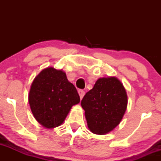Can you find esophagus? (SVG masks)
Listing matches in <instances>:
<instances>
[{
    "label": "esophagus",
    "mask_w": 161,
    "mask_h": 161,
    "mask_svg": "<svg viewBox=\"0 0 161 161\" xmlns=\"http://www.w3.org/2000/svg\"><path fill=\"white\" fill-rule=\"evenodd\" d=\"M79 97H80V99H82V97H84L85 95V92L83 91V90H79Z\"/></svg>",
    "instance_id": "esophagus-1"
}]
</instances>
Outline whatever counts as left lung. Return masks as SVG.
Listing matches in <instances>:
<instances>
[{
  "label": "left lung",
  "mask_w": 161,
  "mask_h": 161,
  "mask_svg": "<svg viewBox=\"0 0 161 161\" xmlns=\"http://www.w3.org/2000/svg\"><path fill=\"white\" fill-rule=\"evenodd\" d=\"M128 104L123 83L115 76L99 78L86 94L81 105L92 133H109L120 123Z\"/></svg>",
  "instance_id": "left-lung-1"
}]
</instances>
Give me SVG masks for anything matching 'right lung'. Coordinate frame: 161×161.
<instances>
[{
  "instance_id": "obj_1",
  "label": "right lung",
  "mask_w": 161,
  "mask_h": 161,
  "mask_svg": "<svg viewBox=\"0 0 161 161\" xmlns=\"http://www.w3.org/2000/svg\"><path fill=\"white\" fill-rule=\"evenodd\" d=\"M80 97L66 73L48 66L34 79L29 93V103L36 119L46 129L59 126L65 120Z\"/></svg>"
}]
</instances>
